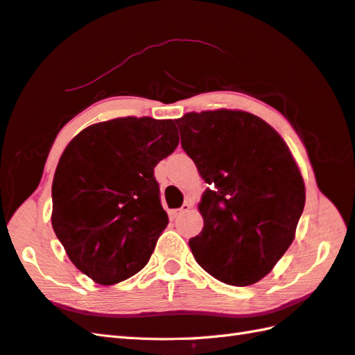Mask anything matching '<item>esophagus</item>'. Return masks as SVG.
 Wrapping results in <instances>:
<instances>
[{
	"label": "esophagus",
	"mask_w": 355,
	"mask_h": 355,
	"mask_svg": "<svg viewBox=\"0 0 355 355\" xmlns=\"http://www.w3.org/2000/svg\"><path fill=\"white\" fill-rule=\"evenodd\" d=\"M192 207V203L191 201H186V203L180 207V209H175V211H172L171 212V217L172 218H178V217H182L183 214H186V212H189V209Z\"/></svg>",
	"instance_id": "obj_1"
}]
</instances>
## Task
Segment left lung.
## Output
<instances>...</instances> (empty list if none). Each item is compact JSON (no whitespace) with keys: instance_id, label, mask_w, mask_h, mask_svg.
<instances>
[{"instance_id":"1","label":"left lung","mask_w":355,"mask_h":355,"mask_svg":"<svg viewBox=\"0 0 355 355\" xmlns=\"http://www.w3.org/2000/svg\"><path fill=\"white\" fill-rule=\"evenodd\" d=\"M182 146L209 184L189 240L198 265L231 286L274 269L295 239L306 192L300 168L272 126L245 110L189 112L175 120Z\"/></svg>"}]
</instances>
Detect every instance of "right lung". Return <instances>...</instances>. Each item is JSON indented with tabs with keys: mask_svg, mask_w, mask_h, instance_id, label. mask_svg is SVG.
<instances>
[{
	"mask_svg": "<svg viewBox=\"0 0 355 355\" xmlns=\"http://www.w3.org/2000/svg\"><path fill=\"white\" fill-rule=\"evenodd\" d=\"M173 120L123 116L83 129L52 182V227L69 259L103 286L135 275L168 226L154 168L178 146Z\"/></svg>",
	"mask_w": 355,
	"mask_h": 355,
	"instance_id": "right-lung-1",
	"label": "right lung"
}]
</instances>
